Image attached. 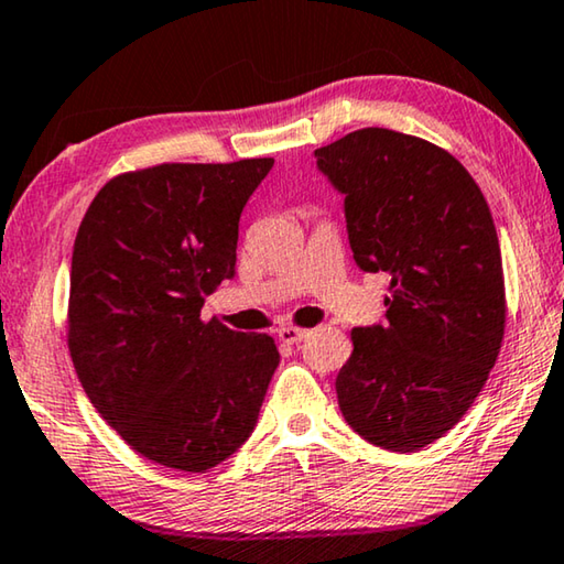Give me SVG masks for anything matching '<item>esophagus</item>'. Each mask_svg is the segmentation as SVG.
<instances>
[{"mask_svg":"<svg viewBox=\"0 0 564 564\" xmlns=\"http://www.w3.org/2000/svg\"><path fill=\"white\" fill-rule=\"evenodd\" d=\"M276 335H280L282 343L294 345V343L305 340V337L310 335V330H307V327H297V325H282L280 330H276Z\"/></svg>","mask_w":564,"mask_h":564,"instance_id":"obj_1","label":"esophagus"}]
</instances>
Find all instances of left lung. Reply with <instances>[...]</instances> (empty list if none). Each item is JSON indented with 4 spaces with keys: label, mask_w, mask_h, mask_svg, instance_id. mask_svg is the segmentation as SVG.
<instances>
[{
    "label": "left lung",
    "mask_w": 564,
    "mask_h": 564,
    "mask_svg": "<svg viewBox=\"0 0 564 564\" xmlns=\"http://www.w3.org/2000/svg\"><path fill=\"white\" fill-rule=\"evenodd\" d=\"M315 155L345 194L355 264L391 276L388 323L350 333L337 403L370 444L419 452L471 409L505 337L489 204L452 153L388 128H360Z\"/></svg>",
    "instance_id": "left-lung-1"
}]
</instances>
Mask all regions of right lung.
<instances>
[{
	"instance_id": "add662e5",
	"label": "right lung",
	"mask_w": 564,
	"mask_h": 564,
	"mask_svg": "<svg viewBox=\"0 0 564 564\" xmlns=\"http://www.w3.org/2000/svg\"><path fill=\"white\" fill-rule=\"evenodd\" d=\"M274 159L159 163L112 176L75 237L67 350L110 429L166 469L202 474L254 431L280 352L202 319L234 274L239 216Z\"/></svg>"
}]
</instances>
